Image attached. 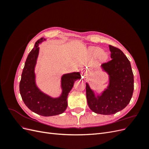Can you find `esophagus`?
<instances>
[{
    "mask_svg": "<svg viewBox=\"0 0 149 149\" xmlns=\"http://www.w3.org/2000/svg\"><path fill=\"white\" fill-rule=\"evenodd\" d=\"M88 74V71L86 70H82L81 71V75L82 78H85L86 76H87Z\"/></svg>",
    "mask_w": 149,
    "mask_h": 149,
    "instance_id": "esophagus-1",
    "label": "esophagus"
}]
</instances>
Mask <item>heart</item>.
Here are the masks:
<instances>
[{"label": "heart", "instance_id": "b5f03b06", "mask_svg": "<svg viewBox=\"0 0 149 149\" xmlns=\"http://www.w3.org/2000/svg\"><path fill=\"white\" fill-rule=\"evenodd\" d=\"M89 51L93 56H94V57L99 56L100 59L102 61H104L107 59L108 58L107 53L105 52H102V49L100 48L93 47L89 49Z\"/></svg>", "mask_w": 149, "mask_h": 149}]
</instances>
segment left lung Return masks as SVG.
<instances>
[{"label":"left lung","instance_id":"8db88e82","mask_svg":"<svg viewBox=\"0 0 149 149\" xmlns=\"http://www.w3.org/2000/svg\"><path fill=\"white\" fill-rule=\"evenodd\" d=\"M112 60L101 65L109 77V84L101 95L95 96L86 83V98L91 110L97 114H114L123 110L131 100L134 74L127 58L120 49L109 45Z\"/></svg>","mask_w":149,"mask_h":149}]
</instances>
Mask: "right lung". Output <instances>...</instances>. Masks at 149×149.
<instances>
[{
	"mask_svg": "<svg viewBox=\"0 0 149 149\" xmlns=\"http://www.w3.org/2000/svg\"><path fill=\"white\" fill-rule=\"evenodd\" d=\"M42 41V38L37 40L26 58L19 84L20 93L25 104L31 111L43 116H56L66 110L68 95L75 81L81 79V74L79 72H74L63 75L62 93L59 97L53 98L40 91L35 83V66L38 55L39 44Z\"/></svg>",
	"mask_w": 149,
	"mask_h": 149,
	"instance_id": "right-lung-1",
	"label": "right lung"
}]
</instances>
